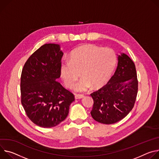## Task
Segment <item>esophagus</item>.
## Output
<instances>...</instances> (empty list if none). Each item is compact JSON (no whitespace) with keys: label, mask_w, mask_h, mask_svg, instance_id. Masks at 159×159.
<instances>
[{"label":"esophagus","mask_w":159,"mask_h":159,"mask_svg":"<svg viewBox=\"0 0 159 159\" xmlns=\"http://www.w3.org/2000/svg\"><path fill=\"white\" fill-rule=\"evenodd\" d=\"M84 97V95L83 94H76L75 95V98L76 99H80Z\"/></svg>","instance_id":"34e87169"}]
</instances>
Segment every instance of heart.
<instances>
[{"label": "heart", "instance_id": "heart-1", "mask_svg": "<svg viewBox=\"0 0 159 159\" xmlns=\"http://www.w3.org/2000/svg\"><path fill=\"white\" fill-rule=\"evenodd\" d=\"M116 56L110 48H101L93 44H84L70 52L69 61H62L59 66L64 84L76 92H84L92 86L98 87L106 81L114 69Z\"/></svg>", "mask_w": 159, "mask_h": 159}]
</instances>
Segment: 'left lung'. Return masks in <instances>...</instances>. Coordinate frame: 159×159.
Returning <instances> with one entry per match:
<instances>
[{"instance_id":"left-lung-1","label":"left lung","mask_w":159,"mask_h":159,"mask_svg":"<svg viewBox=\"0 0 159 159\" xmlns=\"http://www.w3.org/2000/svg\"><path fill=\"white\" fill-rule=\"evenodd\" d=\"M117 56L114 75L106 84L90 95L93 99L91 115L96 121L105 125L125 118L133 108L138 93L134 63L124 53Z\"/></svg>"}]
</instances>
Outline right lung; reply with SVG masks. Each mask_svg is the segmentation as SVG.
Segmentation results:
<instances>
[{"mask_svg": "<svg viewBox=\"0 0 159 159\" xmlns=\"http://www.w3.org/2000/svg\"><path fill=\"white\" fill-rule=\"evenodd\" d=\"M63 54L59 44L46 43L28 58L22 70V105L29 119L42 128L60 124L75 100L74 95L56 81Z\"/></svg>", "mask_w": 159, "mask_h": 159, "instance_id": "add662e5", "label": "right lung"}]
</instances>
